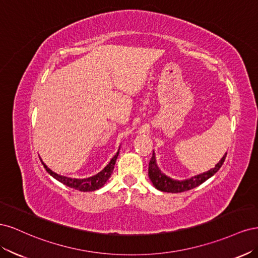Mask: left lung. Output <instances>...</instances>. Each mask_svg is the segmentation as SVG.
Segmentation results:
<instances>
[{
	"instance_id": "8db88e82",
	"label": "left lung",
	"mask_w": 258,
	"mask_h": 258,
	"mask_svg": "<svg viewBox=\"0 0 258 258\" xmlns=\"http://www.w3.org/2000/svg\"><path fill=\"white\" fill-rule=\"evenodd\" d=\"M226 155H224V157L221 159V161L217 163V165L212 168L211 170L207 171L205 173L198 174L196 176H194L191 178L185 179V181H176V179H172L168 177L166 174H163L159 168L156 165V159H155V154L153 152V156L150 160V163H148V176H150L151 181L153 182L154 186L156 188L161 190V191H167V192H183L186 190H189L195 188V187L199 186L204 182H206L208 178L211 176H213L220 168L223 166V163L225 161Z\"/></svg>"
}]
</instances>
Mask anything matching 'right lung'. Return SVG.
<instances>
[{"instance_id": "1", "label": "right lung", "mask_w": 258, "mask_h": 258, "mask_svg": "<svg viewBox=\"0 0 258 258\" xmlns=\"http://www.w3.org/2000/svg\"><path fill=\"white\" fill-rule=\"evenodd\" d=\"M118 154H119V150L118 152L116 153V155L114 156V157L111 159V161L108 162V165L101 171V172H99L98 174L93 175L91 177H88V178H72V177H67V176H62V175H59L57 173L52 172V171L47 168V166L45 165L44 162L43 166L44 168L46 169V171L56 179H58L59 182H61L62 184H64L69 187H71V188H74V189H77L80 191H92V190H96V189H99L102 187L108 178H110L111 174L113 173V170H114V166H115V162H116V159L117 157H118Z\"/></svg>"}]
</instances>
